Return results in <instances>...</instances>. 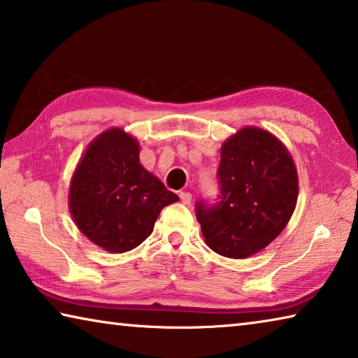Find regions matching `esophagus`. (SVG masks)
Instances as JSON below:
<instances>
[{
    "mask_svg": "<svg viewBox=\"0 0 358 358\" xmlns=\"http://www.w3.org/2000/svg\"><path fill=\"white\" fill-rule=\"evenodd\" d=\"M180 199H181V202H183L185 205H187V203H191V201H192V194L181 191L180 192Z\"/></svg>",
    "mask_w": 358,
    "mask_h": 358,
    "instance_id": "1",
    "label": "esophagus"
}]
</instances>
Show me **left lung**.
I'll return each instance as SVG.
<instances>
[{
  "mask_svg": "<svg viewBox=\"0 0 358 358\" xmlns=\"http://www.w3.org/2000/svg\"><path fill=\"white\" fill-rule=\"evenodd\" d=\"M220 202L196 205L205 243L230 259H246L268 246L292 216L299 175L280 138L245 126L221 147Z\"/></svg>",
  "mask_w": 358,
  "mask_h": 358,
  "instance_id": "left-lung-1",
  "label": "left lung"
}]
</instances>
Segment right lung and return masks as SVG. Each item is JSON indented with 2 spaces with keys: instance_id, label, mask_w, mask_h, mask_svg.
<instances>
[{
  "instance_id": "1",
  "label": "right lung",
  "mask_w": 358,
  "mask_h": 358,
  "mask_svg": "<svg viewBox=\"0 0 358 358\" xmlns=\"http://www.w3.org/2000/svg\"><path fill=\"white\" fill-rule=\"evenodd\" d=\"M141 145L110 128L92 141L69 185V210L78 230L112 254L134 250L153 232L161 210L178 201L141 164Z\"/></svg>"
}]
</instances>
